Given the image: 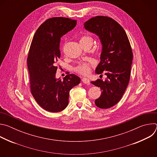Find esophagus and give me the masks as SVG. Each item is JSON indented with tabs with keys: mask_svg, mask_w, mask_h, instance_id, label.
I'll use <instances>...</instances> for the list:
<instances>
[{
	"mask_svg": "<svg viewBox=\"0 0 157 157\" xmlns=\"http://www.w3.org/2000/svg\"><path fill=\"white\" fill-rule=\"evenodd\" d=\"M82 82L83 83L87 84H90V82H89V79L88 78H82Z\"/></svg>",
	"mask_w": 157,
	"mask_h": 157,
	"instance_id": "1",
	"label": "esophagus"
}]
</instances>
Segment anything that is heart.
<instances>
[{
	"instance_id": "1",
	"label": "heart",
	"mask_w": 157,
	"mask_h": 157,
	"mask_svg": "<svg viewBox=\"0 0 157 157\" xmlns=\"http://www.w3.org/2000/svg\"><path fill=\"white\" fill-rule=\"evenodd\" d=\"M91 42L93 43V40L91 36H84L81 38L80 42ZM94 63L93 62H82L79 63L76 68H75V71L81 75H87L91 72V67L93 66Z\"/></svg>"
}]
</instances>
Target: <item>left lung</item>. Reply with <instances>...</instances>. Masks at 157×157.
Returning a JSON list of instances; mask_svg holds the SVG:
<instances>
[{
	"label": "left lung",
	"instance_id": "1",
	"mask_svg": "<svg viewBox=\"0 0 157 157\" xmlns=\"http://www.w3.org/2000/svg\"><path fill=\"white\" fill-rule=\"evenodd\" d=\"M84 27L98 35L102 44L101 62L96 72H104L107 78L105 81L98 79L91 83L102 91L95 100L96 106L109 109L119 102L129 82L133 59L130 43L122 27L110 17L96 16L86 21Z\"/></svg>",
	"mask_w": 157,
	"mask_h": 157
}]
</instances>
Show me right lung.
<instances>
[{
  "label": "right lung",
  "instance_id": "obj_1",
  "mask_svg": "<svg viewBox=\"0 0 157 157\" xmlns=\"http://www.w3.org/2000/svg\"><path fill=\"white\" fill-rule=\"evenodd\" d=\"M76 25V20L62 17L47 19L33 38L27 57L31 93L43 109L51 113L64 110L68 104L70 91L81 79L70 73L63 80L55 78L61 53V36Z\"/></svg>",
  "mask_w": 157,
  "mask_h": 157
}]
</instances>
